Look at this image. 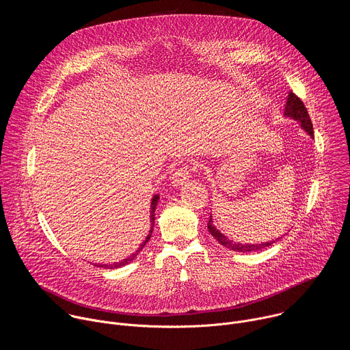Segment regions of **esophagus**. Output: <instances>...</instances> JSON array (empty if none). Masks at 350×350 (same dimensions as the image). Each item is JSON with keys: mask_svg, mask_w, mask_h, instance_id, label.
Returning <instances> with one entry per match:
<instances>
[{"mask_svg": "<svg viewBox=\"0 0 350 350\" xmlns=\"http://www.w3.org/2000/svg\"><path fill=\"white\" fill-rule=\"evenodd\" d=\"M191 177V169L189 166H183V167H178L173 172L172 174V184L174 187H178V185H183L188 178Z\"/></svg>", "mask_w": 350, "mask_h": 350, "instance_id": "1", "label": "esophagus"}]
</instances>
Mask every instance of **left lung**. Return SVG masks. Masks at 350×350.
Segmentation results:
<instances>
[{"instance_id":"obj_1","label":"left lung","mask_w":350,"mask_h":350,"mask_svg":"<svg viewBox=\"0 0 350 350\" xmlns=\"http://www.w3.org/2000/svg\"><path fill=\"white\" fill-rule=\"evenodd\" d=\"M284 116L296 120L310 137H314V134H313V124H312L310 116L308 113V109H306V107L304 105V103L301 101V99L297 98V95H295L292 91L288 94V98H286V105H285ZM208 230L219 241L220 245L231 249V251L243 252V254L245 252H258V251H262V249H266V247L271 246L273 243H275L278 239H281V238H275L273 241L262 242V243H237V242H232L231 239H228L224 234H221L213 226L212 215H211L209 221H208Z\"/></svg>"}]
</instances>
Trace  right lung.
<instances>
[{
	"label": "right lung",
	"mask_w": 350,
	"mask_h": 350,
	"mask_svg": "<svg viewBox=\"0 0 350 350\" xmlns=\"http://www.w3.org/2000/svg\"><path fill=\"white\" fill-rule=\"evenodd\" d=\"M158 201H159V195H154V198H152V202H151V211H149V212H151V230H149V234L146 235L145 241L139 245V247L137 249V251H135L133 255H130L129 258H126V259H123V260H120V262H116V263H112V265H95V266H98V267H104V269H119V267L126 266V265H129L130 262H133V260H134V258L139 254L141 249L145 246V243L149 241V238H151V235H152V230H154V224H155V211H157Z\"/></svg>",
	"instance_id": "right-lung-1"
}]
</instances>
